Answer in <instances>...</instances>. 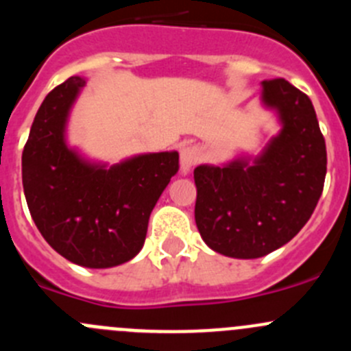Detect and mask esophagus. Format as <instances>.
Returning a JSON list of instances; mask_svg holds the SVG:
<instances>
[{
  "label": "esophagus",
  "instance_id": "obj_1",
  "mask_svg": "<svg viewBox=\"0 0 351 351\" xmlns=\"http://www.w3.org/2000/svg\"><path fill=\"white\" fill-rule=\"evenodd\" d=\"M198 161V149L197 146H183L180 149V168L183 175L190 171Z\"/></svg>",
  "mask_w": 351,
  "mask_h": 351
}]
</instances>
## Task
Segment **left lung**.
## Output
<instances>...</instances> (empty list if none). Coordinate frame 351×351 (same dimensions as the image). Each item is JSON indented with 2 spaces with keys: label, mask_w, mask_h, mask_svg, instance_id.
<instances>
[{
  "label": "left lung",
  "mask_w": 351,
  "mask_h": 351,
  "mask_svg": "<svg viewBox=\"0 0 351 351\" xmlns=\"http://www.w3.org/2000/svg\"><path fill=\"white\" fill-rule=\"evenodd\" d=\"M261 101L282 123L263 153L193 171L202 239L241 260L289 243L313 215L326 176V143L309 97L277 77L261 83Z\"/></svg>",
  "instance_id": "1"
}]
</instances>
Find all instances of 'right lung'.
I'll list each match as a JSON object with an SVG mask.
<instances>
[{
	"instance_id": "obj_1",
	"label": "right lung",
	"mask_w": 351,
	"mask_h": 351,
	"mask_svg": "<svg viewBox=\"0 0 351 351\" xmlns=\"http://www.w3.org/2000/svg\"><path fill=\"white\" fill-rule=\"evenodd\" d=\"M86 80L71 76L45 97L22 154L28 210L61 256L86 268L132 260L144 246L156 202L178 171V153H151L108 166L66 144V123Z\"/></svg>"
}]
</instances>
